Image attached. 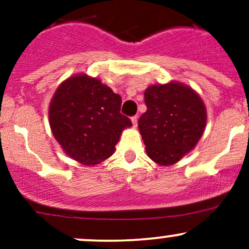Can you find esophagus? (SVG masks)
<instances>
[{
    "label": "esophagus",
    "instance_id": "esophagus-1",
    "mask_svg": "<svg viewBox=\"0 0 249 249\" xmlns=\"http://www.w3.org/2000/svg\"><path fill=\"white\" fill-rule=\"evenodd\" d=\"M131 122H132V125H134V126H137V123H139V117H137V115L132 117Z\"/></svg>",
    "mask_w": 249,
    "mask_h": 249
}]
</instances>
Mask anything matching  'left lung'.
<instances>
[{
    "label": "left lung",
    "mask_w": 249,
    "mask_h": 249,
    "mask_svg": "<svg viewBox=\"0 0 249 249\" xmlns=\"http://www.w3.org/2000/svg\"><path fill=\"white\" fill-rule=\"evenodd\" d=\"M147 110L139 129L147 155L158 165L170 166L195 148L207 122L200 95L179 82L150 85L144 91Z\"/></svg>",
    "instance_id": "1"
}]
</instances>
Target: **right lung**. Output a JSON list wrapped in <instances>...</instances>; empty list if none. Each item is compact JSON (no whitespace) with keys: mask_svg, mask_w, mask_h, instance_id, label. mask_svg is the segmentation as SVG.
Instances as JSON below:
<instances>
[{"mask_svg":"<svg viewBox=\"0 0 249 249\" xmlns=\"http://www.w3.org/2000/svg\"><path fill=\"white\" fill-rule=\"evenodd\" d=\"M122 97L85 73L67 78L49 105V125L62 150L76 161L94 166L108 159L131 120L120 113Z\"/></svg>","mask_w":249,"mask_h":249,"instance_id":"1","label":"right lung"}]
</instances>
